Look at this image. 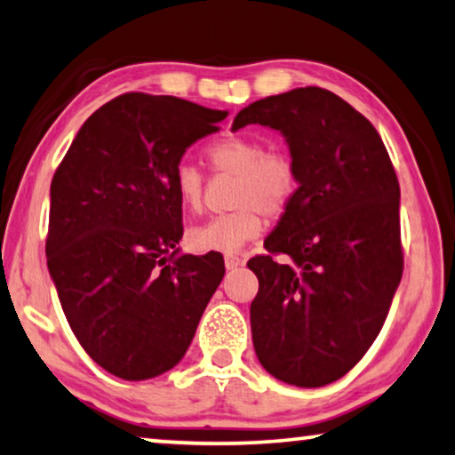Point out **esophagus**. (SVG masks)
<instances>
[{
    "label": "esophagus",
    "mask_w": 455,
    "mask_h": 455,
    "mask_svg": "<svg viewBox=\"0 0 455 455\" xmlns=\"http://www.w3.org/2000/svg\"><path fill=\"white\" fill-rule=\"evenodd\" d=\"M242 265H243V259H240V256L226 254V268H228V271H234V268H238Z\"/></svg>",
    "instance_id": "obj_1"
}]
</instances>
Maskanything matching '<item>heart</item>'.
<instances>
[{"label":"heart","mask_w":455,"mask_h":455,"mask_svg":"<svg viewBox=\"0 0 455 455\" xmlns=\"http://www.w3.org/2000/svg\"><path fill=\"white\" fill-rule=\"evenodd\" d=\"M207 157L217 172L234 174V205L229 213L213 215L188 232V243L199 252H238L265 229L267 215H279L298 190V170L283 151L268 149L250 137H223L209 146ZM172 184L184 207L199 209L203 203V174L190 162L174 168Z\"/></svg>","instance_id":"1"}]
</instances>
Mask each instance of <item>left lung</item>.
Segmentation results:
<instances>
[{
	"label": "left lung",
	"instance_id": "1",
	"mask_svg": "<svg viewBox=\"0 0 455 455\" xmlns=\"http://www.w3.org/2000/svg\"><path fill=\"white\" fill-rule=\"evenodd\" d=\"M262 124L285 137L298 190L267 235L271 254L250 306L260 365L298 387L332 384L373 345L403 279L400 187L373 124L322 88L242 108L232 131Z\"/></svg>",
	"mask_w": 455,
	"mask_h": 455
}]
</instances>
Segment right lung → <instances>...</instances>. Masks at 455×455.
<instances>
[{
    "mask_svg": "<svg viewBox=\"0 0 455 455\" xmlns=\"http://www.w3.org/2000/svg\"><path fill=\"white\" fill-rule=\"evenodd\" d=\"M228 110L123 94L77 131L51 182L47 265L76 339L102 370L140 381L179 365L226 275L182 254L172 176Z\"/></svg>",
    "mask_w": 455,
    "mask_h": 455,
    "instance_id": "add662e5",
    "label": "right lung"
}]
</instances>
